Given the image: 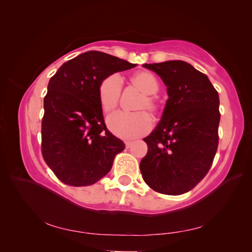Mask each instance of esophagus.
<instances>
[{
    "label": "esophagus",
    "mask_w": 252,
    "mask_h": 252,
    "mask_svg": "<svg viewBox=\"0 0 252 252\" xmlns=\"http://www.w3.org/2000/svg\"><path fill=\"white\" fill-rule=\"evenodd\" d=\"M132 141H126L125 145H126V148H130L132 146Z\"/></svg>",
    "instance_id": "34e87169"
}]
</instances>
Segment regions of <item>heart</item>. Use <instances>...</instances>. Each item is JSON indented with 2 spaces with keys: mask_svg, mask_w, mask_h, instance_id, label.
Instances as JSON below:
<instances>
[{
  "mask_svg": "<svg viewBox=\"0 0 252 252\" xmlns=\"http://www.w3.org/2000/svg\"><path fill=\"white\" fill-rule=\"evenodd\" d=\"M131 84L143 93L135 106V110H148L156 114L159 110V103L156 94L159 90V83L155 74L149 71H140L132 75ZM122 94V80L119 74L106 77L98 86V100L105 112L117 108ZM110 130L121 139L130 140L146 134L152 127V119L146 111L116 112L107 120Z\"/></svg>",
  "mask_w": 252,
  "mask_h": 252,
  "instance_id": "obj_1",
  "label": "heart"
}]
</instances>
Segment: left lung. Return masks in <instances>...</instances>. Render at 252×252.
<instances>
[{"label": "left lung", "instance_id": "obj_1", "mask_svg": "<svg viewBox=\"0 0 252 252\" xmlns=\"http://www.w3.org/2000/svg\"><path fill=\"white\" fill-rule=\"evenodd\" d=\"M158 73L169 98L159 123L143 139L147 155L140 163L155 191L179 195L208 173L219 145V94L207 75L184 61L144 64Z\"/></svg>", "mask_w": 252, "mask_h": 252}]
</instances>
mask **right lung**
<instances>
[{"instance_id": "1", "label": "right lung", "mask_w": 252, "mask_h": 252, "mask_svg": "<svg viewBox=\"0 0 252 252\" xmlns=\"http://www.w3.org/2000/svg\"><path fill=\"white\" fill-rule=\"evenodd\" d=\"M136 64L100 51L67 61L48 83L42 119V156L64 184L89 186L107 174L125 144L106 127L98 86Z\"/></svg>"}]
</instances>
